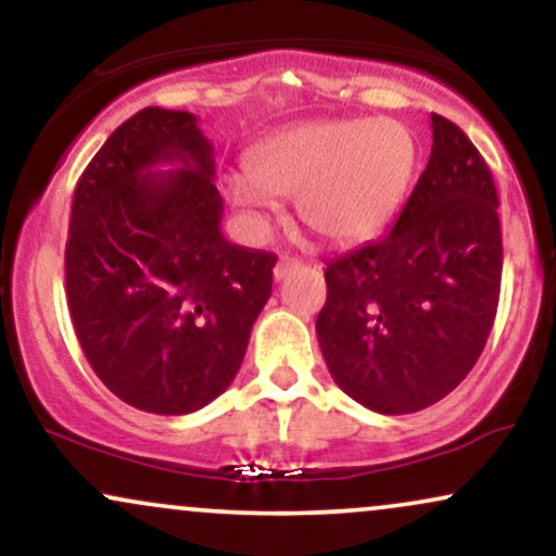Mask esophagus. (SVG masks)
Returning a JSON list of instances; mask_svg holds the SVG:
<instances>
[{
    "label": "esophagus",
    "instance_id": "1",
    "mask_svg": "<svg viewBox=\"0 0 556 556\" xmlns=\"http://www.w3.org/2000/svg\"><path fill=\"white\" fill-rule=\"evenodd\" d=\"M300 261L295 256H282L277 261V266H274V279H285L287 274H290L292 269H298Z\"/></svg>",
    "mask_w": 556,
    "mask_h": 556
}]
</instances>
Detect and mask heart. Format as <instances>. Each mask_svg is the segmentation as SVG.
<instances>
[{"instance_id":"heart-1","label":"heart","mask_w":556,"mask_h":556,"mask_svg":"<svg viewBox=\"0 0 556 556\" xmlns=\"http://www.w3.org/2000/svg\"><path fill=\"white\" fill-rule=\"evenodd\" d=\"M416 167L418 140L400 119H321L261 140L225 193L256 229L269 225L277 198L295 195L305 227L358 242L392 219Z\"/></svg>"}]
</instances>
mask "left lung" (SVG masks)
<instances>
[{
    "label": "left lung",
    "mask_w": 556,
    "mask_h": 556,
    "mask_svg": "<svg viewBox=\"0 0 556 556\" xmlns=\"http://www.w3.org/2000/svg\"><path fill=\"white\" fill-rule=\"evenodd\" d=\"M381 240L329 261L316 334L331 379L381 416L424 410L483 353L502 285L494 177L450 119Z\"/></svg>",
    "instance_id": "1"
}]
</instances>
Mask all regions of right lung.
<instances>
[{
    "label": "right lung",
    "mask_w": 556,
    "mask_h": 556,
    "mask_svg": "<svg viewBox=\"0 0 556 556\" xmlns=\"http://www.w3.org/2000/svg\"><path fill=\"white\" fill-rule=\"evenodd\" d=\"M222 212L190 112L132 114L75 185L70 318L96 376L138 410L185 416L219 397L271 295L277 256L232 245Z\"/></svg>",
    "instance_id": "obj_1"
}]
</instances>
